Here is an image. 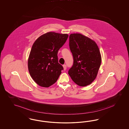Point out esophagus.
Segmentation results:
<instances>
[{"mask_svg": "<svg viewBox=\"0 0 129 129\" xmlns=\"http://www.w3.org/2000/svg\"><path fill=\"white\" fill-rule=\"evenodd\" d=\"M63 69H64V70H66L67 68V66L66 65H65V64H64V65H63Z\"/></svg>", "mask_w": 129, "mask_h": 129, "instance_id": "esophagus-1", "label": "esophagus"}]
</instances>
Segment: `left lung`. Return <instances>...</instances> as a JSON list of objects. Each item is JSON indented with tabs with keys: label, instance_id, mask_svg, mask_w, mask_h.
<instances>
[{
	"label": "left lung",
	"instance_id": "obj_1",
	"mask_svg": "<svg viewBox=\"0 0 129 129\" xmlns=\"http://www.w3.org/2000/svg\"><path fill=\"white\" fill-rule=\"evenodd\" d=\"M69 41L74 62L68 74L78 86L89 85L96 78L101 65L99 48L94 41L80 34H70Z\"/></svg>",
	"mask_w": 129,
	"mask_h": 129
}]
</instances>
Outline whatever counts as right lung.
Here are the masks:
<instances>
[{
  "label": "right lung",
  "instance_id": "add662e5",
  "mask_svg": "<svg viewBox=\"0 0 129 129\" xmlns=\"http://www.w3.org/2000/svg\"><path fill=\"white\" fill-rule=\"evenodd\" d=\"M69 35L48 32L33 44L28 59V68L33 79L39 86L48 87L57 81L63 68L58 62L59 49Z\"/></svg>",
  "mask_w": 129,
  "mask_h": 129
}]
</instances>
